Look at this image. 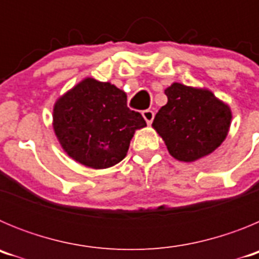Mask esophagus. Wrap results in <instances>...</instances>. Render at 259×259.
<instances>
[{
  "label": "esophagus",
  "instance_id": "1",
  "mask_svg": "<svg viewBox=\"0 0 259 259\" xmlns=\"http://www.w3.org/2000/svg\"><path fill=\"white\" fill-rule=\"evenodd\" d=\"M143 116H144V119H145V122L148 123V124H152L153 119H154V113H153L152 110H144Z\"/></svg>",
  "mask_w": 259,
  "mask_h": 259
}]
</instances>
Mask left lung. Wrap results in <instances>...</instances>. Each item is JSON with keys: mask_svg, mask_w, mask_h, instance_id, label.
<instances>
[{"mask_svg": "<svg viewBox=\"0 0 259 259\" xmlns=\"http://www.w3.org/2000/svg\"><path fill=\"white\" fill-rule=\"evenodd\" d=\"M167 104L152 127L175 159L194 162L211 154L226 140L232 113L226 102L206 88L172 83L164 89Z\"/></svg>", "mask_w": 259, "mask_h": 259, "instance_id": "8db88e82", "label": "left lung"}]
</instances>
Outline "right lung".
<instances>
[{
    "instance_id": "right-lung-1",
    "label": "right lung",
    "mask_w": 259,
    "mask_h": 259,
    "mask_svg": "<svg viewBox=\"0 0 259 259\" xmlns=\"http://www.w3.org/2000/svg\"><path fill=\"white\" fill-rule=\"evenodd\" d=\"M146 127L140 113L127 107V95L111 83L85 77L53 107V130L74 161L102 170L127 155L136 130Z\"/></svg>"
}]
</instances>
